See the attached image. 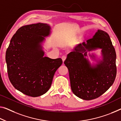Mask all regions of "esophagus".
I'll list each match as a JSON object with an SVG mask.
<instances>
[{
	"label": "esophagus",
	"mask_w": 121,
	"mask_h": 121,
	"mask_svg": "<svg viewBox=\"0 0 121 121\" xmlns=\"http://www.w3.org/2000/svg\"><path fill=\"white\" fill-rule=\"evenodd\" d=\"M66 58V57L65 56H63L62 57V60H63V63H64V61L65 60Z\"/></svg>",
	"instance_id": "obj_1"
}]
</instances>
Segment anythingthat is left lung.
<instances>
[{"label": "left lung", "mask_w": 121, "mask_h": 121, "mask_svg": "<svg viewBox=\"0 0 121 121\" xmlns=\"http://www.w3.org/2000/svg\"><path fill=\"white\" fill-rule=\"evenodd\" d=\"M101 49V55L87 52ZM89 56L95 62L91 63ZM116 54L107 32L98 30L86 43L76 45L67 55L68 68L72 92L82 99L99 97L110 88L116 76Z\"/></svg>", "instance_id": "8db88e82"}]
</instances>
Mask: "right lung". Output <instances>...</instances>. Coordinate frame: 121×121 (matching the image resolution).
<instances>
[{"instance_id": "add662e5", "label": "right lung", "mask_w": 121, "mask_h": 121, "mask_svg": "<svg viewBox=\"0 0 121 121\" xmlns=\"http://www.w3.org/2000/svg\"><path fill=\"white\" fill-rule=\"evenodd\" d=\"M49 24L23 26L11 38L6 52L7 73L17 90L31 97L49 90L53 76L62 64L61 58L44 57L43 44L51 33Z\"/></svg>"}]
</instances>
